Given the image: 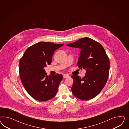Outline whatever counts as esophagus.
Wrapping results in <instances>:
<instances>
[{
  "instance_id": "1",
  "label": "esophagus",
  "mask_w": 129,
  "mask_h": 129,
  "mask_svg": "<svg viewBox=\"0 0 129 129\" xmlns=\"http://www.w3.org/2000/svg\"><path fill=\"white\" fill-rule=\"evenodd\" d=\"M69 77V76L67 74H64L63 75V78H68Z\"/></svg>"
}]
</instances>
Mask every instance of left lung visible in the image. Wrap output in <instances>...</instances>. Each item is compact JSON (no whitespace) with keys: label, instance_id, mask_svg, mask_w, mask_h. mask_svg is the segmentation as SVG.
Returning a JSON list of instances; mask_svg holds the SVG:
<instances>
[{"label":"left lung","instance_id":"left-lung-1","mask_svg":"<svg viewBox=\"0 0 129 129\" xmlns=\"http://www.w3.org/2000/svg\"><path fill=\"white\" fill-rule=\"evenodd\" d=\"M67 46L81 50L77 65L86 71L82 78L76 75L71 76L74 80L72 93L82 100L92 99L101 92L108 78L110 61L106 51L100 43L88 37Z\"/></svg>","mask_w":129,"mask_h":129}]
</instances>
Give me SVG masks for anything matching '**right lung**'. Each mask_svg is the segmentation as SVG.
Wrapping results in <instances>:
<instances>
[{
  "label": "right lung",
  "instance_id": "add662e5",
  "mask_svg": "<svg viewBox=\"0 0 129 129\" xmlns=\"http://www.w3.org/2000/svg\"><path fill=\"white\" fill-rule=\"evenodd\" d=\"M63 44L39 42L29 47L20 60V77L25 89L31 97L46 101L57 94L62 75L47 76L44 67L50 65L55 51Z\"/></svg>",
  "mask_w": 129,
  "mask_h": 129
}]
</instances>
